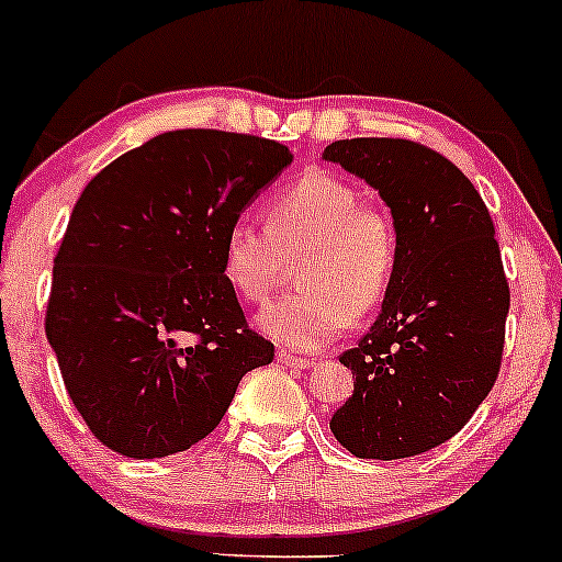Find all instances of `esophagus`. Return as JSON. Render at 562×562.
I'll return each mask as SVG.
<instances>
[{
	"instance_id": "esophagus-1",
	"label": "esophagus",
	"mask_w": 562,
	"mask_h": 562,
	"mask_svg": "<svg viewBox=\"0 0 562 562\" xmlns=\"http://www.w3.org/2000/svg\"><path fill=\"white\" fill-rule=\"evenodd\" d=\"M279 361L283 366H289V369H311V366H315V358H300V356H292V352H286V350L279 352Z\"/></svg>"
}]
</instances>
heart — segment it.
I'll use <instances>...</instances> for the list:
<instances>
[{
  "mask_svg": "<svg viewBox=\"0 0 562 562\" xmlns=\"http://www.w3.org/2000/svg\"><path fill=\"white\" fill-rule=\"evenodd\" d=\"M300 262L297 292L270 302L257 324L297 350H321L366 318L401 262L393 212L329 169H305L268 201V225L233 220L223 273L247 302H265Z\"/></svg>",
  "mask_w": 562,
  "mask_h": 562,
  "instance_id": "1",
  "label": "heart"
}]
</instances>
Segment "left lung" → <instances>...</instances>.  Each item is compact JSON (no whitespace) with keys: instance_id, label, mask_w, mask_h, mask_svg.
Listing matches in <instances>:
<instances>
[{"instance_id":"obj_1","label":"left lung","mask_w":562,"mask_h":562,"mask_svg":"<svg viewBox=\"0 0 562 562\" xmlns=\"http://www.w3.org/2000/svg\"><path fill=\"white\" fill-rule=\"evenodd\" d=\"M374 186L401 231L382 313L339 363L356 390L331 432L358 459L417 457L453 438L502 369L509 283L481 193L443 154L403 137L326 145Z\"/></svg>"}]
</instances>
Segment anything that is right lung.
<instances>
[{"instance_id":"obj_1","label":"right lung","mask_w":562,"mask_h":562,"mask_svg":"<svg viewBox=\"0 0 562 562\" xmlns=\"http://www.w3.org/2000/svg\"><path fill=\"white\" fill-rule=\"evenodd\" d=\"M292 154L268 137L175 130L87 182L53 268L44 331L90 432L132 459L206 438L273 342L247 324L223 238Z\"/></svg>"}]
</instances>
